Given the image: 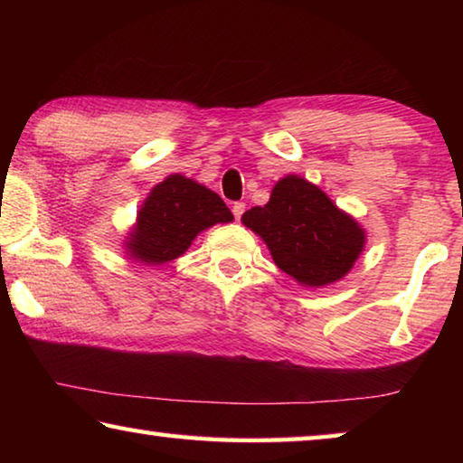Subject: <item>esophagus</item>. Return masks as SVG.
Masks as SVG:
<instances>
[{"label": "esophagus", "mask_w": 463, "mask_h": 463, "mask_svg": "<svg viewBox=\"0 0 463 463\" xmlns=\"http://www.w3.org/2000/svg\"><path fill=\"white\" fill-rule=\"evenodd\" d=\"M242 213H245V203H242V202H234V203H232V214H234V218H237V221L242 216Z\"/></svg>", "instance_id": "esophagus-1"}]
</instances>
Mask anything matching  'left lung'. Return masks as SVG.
Segmentation results:
<instances>
[{"mask_svg":"<svg viewBox=\"0 0 463 463\" xmlns=\"http://www.w3.org/2000/svg\"><path fill=\"white\" fill-rule=\"evenodd\" d=\"M268 245L278 268L304 288H325L354 269L365 231L318 185L289 174L273 185L269 202L241 216Z\"/></svg>","mask_w":463,"mask_h":463,"instance_id":"1","label":"left lung"}]
</instances>
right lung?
<instances>
[{
    "label": "right lung",
    "mask_w": 463,
    "mask_h": 463,
    "mask_svg": "<svg viewBox=\"0 0 463 463\" xmlns=\"http://www.w3.org/2000/svg\"><path fill=\"white\" fill-rule=\"evenodd\" d=\"M231 221L232 213L216 192L171 174L140 203L122 247L132 261L163 265L182 257L202 231Z\"/></svg>",
    "instance_id": "obj_1"
}]
</instances>
